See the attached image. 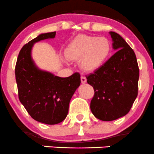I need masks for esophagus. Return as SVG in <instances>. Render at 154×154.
Listing matches in <instances>:
<instances>
[{
    "mask_svg": "<svg viewBox=\"0 0 154 154\" xmlns=\"http://www.w3.org/2000/svg\"><path fill=\"white\" fill-rule=\"evenodd\" d=\"M80 80H81L82 83H85L86 82V78L85 77V76H81V77H80Z\"/></svg>",
    "mask_w": 154,
    "mask_h": 154,
    "instance_id": "obj_1",
    "label": "esophagus"
}]
</instances>
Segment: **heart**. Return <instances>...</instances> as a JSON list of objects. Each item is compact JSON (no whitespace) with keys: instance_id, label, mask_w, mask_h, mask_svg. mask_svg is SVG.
<instances>
[{"instance_id":"1","label":"heart","mask_w":154,"mask_h":154,"mask_svg":"<svg viewBox=\"0 0 154 154\" xmlns=\"http://www.w3.org/2000/svg\"><path fill=\"white\" fill-rule=\"evenodd\" d=\"M111 43L105 37L83 35L70 44L68 57L72 60H80L82 68L92 71L101 66L111 54Z\"/></svg>"}]
</instances>
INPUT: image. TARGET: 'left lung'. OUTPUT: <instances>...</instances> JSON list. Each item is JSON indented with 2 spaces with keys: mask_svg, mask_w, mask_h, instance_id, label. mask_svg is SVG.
<instances>
[{
  "mask_svg": "<svg viewBox=\"0 0 154 154\" xmlns=\"http://www.w3.org/2000/svg\"><path fill=\"white\" fill-rule=\"evenodd\" d=\"M116 54L86 76L94 94L90 103L97 119L110 122L130 112L138 95L139 68L136 54L119 34L110 32Z\"/></svg>",
  "mask_w": 154,
  "mask_h": 154,
  "instance_id": "obj_1",
  "label": "left lung"
}]
</instances>
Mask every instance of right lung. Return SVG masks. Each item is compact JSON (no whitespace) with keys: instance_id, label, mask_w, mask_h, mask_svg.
<instances>
[{"instance_id":"right-lung-1","label":"right lung","mask_w":154,"mask_h":154,"mask_svg":"<svg viewBox=\"0 0 154 154\" xmlns=\"http://www.w3.org/2000/svg\"><path fill=\"white\" fill-rule=\"evenodd\" d=\"M55 35L56 32L40 34L24 45L15 69L20 101L34 120L46 125H57L65 120L71 98L80 85L79 73L68 77H57L40 70L32 60L34 43Z\"/></svg>"}]
</instances>
